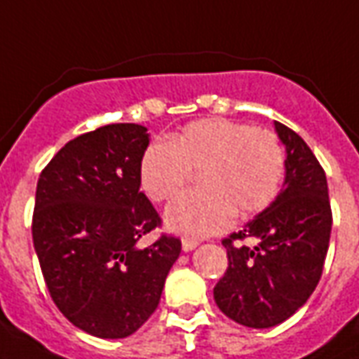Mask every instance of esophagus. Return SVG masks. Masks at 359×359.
<instances>
[{
	"label": "esophagus",
	"mask_w": 359,
	"mask_h": 359,
	"mask_svg": "<svg viewBox=\"0 0 359 359\" xmlns=\"http://www.w3.org/2000/svg\"><path fill=\"white\" fill-rule=\"evenodd\" d=\"M197 247H198L197 241H193V239H183V241H182L183 252H191L193 248H197Z\"/></svg>",
	"instance_id": "34e87169"
}]
</instances>
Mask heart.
Segmentation results:
<instances>
[{"label": "heart", "mask_w": 359, "mask_h": 359, "mask_svg": "<svg viewBox=\"0 0 359 359\" xmlns=\"http://www.w3.org/2000/svg\"><path fill=\"white\" fill-rule=\"evenodd\" d=\"M198 172V187L168 206L164 224L187 239L224 231L233 216H250L276 198L285 151L276 133L226 118L191 122L168 141L151 143L140 162L143 193L156 203L176 197Z\"/></svg>", "instance_id": "1"}]
</instances>
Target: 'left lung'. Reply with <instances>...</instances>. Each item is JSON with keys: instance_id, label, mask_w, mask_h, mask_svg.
<instances>
[{"instance_id": "left-lung-1", "label": "left lung", "mask_w": 359, "mask_h": 359, "mask_svg": "<svg viewBox=\"0 0 359 359\" xmlns=\"http://www.w3.org/2000/svg\"><path fill=\"white\" fill-rule=\"evenodd\" d=\"M285 145V180L276 201L239 233L224 239L227 271L214 287V300L227 318L252 329H269L306 304L323 271L331 205L323 168L306 141L273 122ZM252 236L255 248L233 245Z\"/></svg>"}]
</instances>
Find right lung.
<instances>
[{
	"label": "right lung",
	"instance_id": "add662e5",
	"mask_svg": "<svg viewBox=\"0 0 359 359\" xmlns=\"http://www.w3.org/2000/svg\"><path fill=\"white\" fill-rule=\"evenodd\" d=\"M149 133L111 124L78 135L38 180L32 239L47 290L72 325L99 339L135 333L156 310L182 241L137 243L161 218L140 191Z\"/></svg>",
	"mask_w": 359,
	"mask_h": 359
}]
</instances>
